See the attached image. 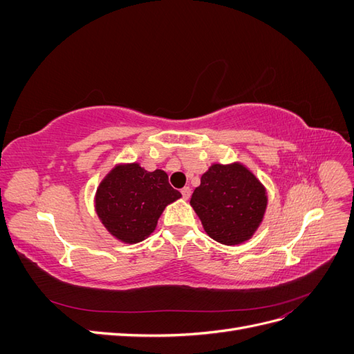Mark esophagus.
I'll use <instances>...</instances> for the list:
<instances>
[{"instance_id":"1","label":"esophagus","mask_w":354,"mask_h":354,"mask_svg":"<svg viewBox=\"0 0 354 354\" xmlns=\"http://www.w3.org/2000/svg\"><path fill=\"white\" fill-rule=\"evenodd\" d=\"M190 194H192V190H190V187H189V186H186V187L181 189V196H183L185 199H189V198H190Z\"/></svg>"}]
</instances>
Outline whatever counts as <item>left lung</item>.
<instances>
[{"label": "left lung", "instance_id": "1", "mask_svg": "<svg viewBox=\"0 0 354 354\" xmlns=\"http://www.w3.org/2000/svg\"><path fill=\"white\" fill-rule=\"evenodd\" d=\"M190 205L209 236L224 245L251 238L263 220L267 196L261 183L243 165H212L201 177Z\"/></svg>", "mask_w": 354, "mask_h": 354}]
</instances>
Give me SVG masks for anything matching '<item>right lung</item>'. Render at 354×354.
Here are the masks:
<instances>
[{
  "label": "right lung",
  "instance_id": "right-lung-1",
  "mask_svg": "<svg viewBox=\"0 0 354 354\" xmlns=\"http://www.w3.org/2000/svg\"><path fill=\"white\" fill-rule=\"evenodd\" d=\"M180 196L162 169L149 173L131 164L116 167L102 181L95 195V209L113 236L136 243L155 230L164 208Z\"/></svg>",
  "mask_w": 354,
  "mask_h": 354
}]
</instances>
